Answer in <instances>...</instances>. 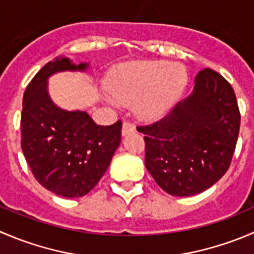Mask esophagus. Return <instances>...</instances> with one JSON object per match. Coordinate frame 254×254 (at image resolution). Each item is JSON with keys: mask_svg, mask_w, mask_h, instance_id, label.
Wrapping results in <instances>:
<instances>
[{"mask_svg": "<svg viewBox=\"0 0 254 254\" xmlns=\"http://www.w3.org/2000/svg\"><path fill=\"white\" fill-rule=\"evenodd\" d=\"M131 132H135V127L132 124H130L129 122H124L123 123V127H122V134L123 136L125 135H129Z\"/></svg>", "mask_w": 254, "mask_h": 254, "instance_id": "34e87169", "label": "esophagus"}]
</instances>
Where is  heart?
Masks as SVG:
<instances>
[{"label": "heart", "mask_w": 254, "mask_h": 254, "mask_svg": "<svg viewBox=\"0 0 254 254\" xmlns=\"http://www.w3.org/2000/svg\"><path fill=\"white\" fill-rule=\"evenodd\" d=\"M186 83L187 72L179 63L132 61L114 68L107 84L115 102L122 105L134 103L137 117L157 120L176 104Z\"/></svg>", "instance_id": "1"}]
</instances>
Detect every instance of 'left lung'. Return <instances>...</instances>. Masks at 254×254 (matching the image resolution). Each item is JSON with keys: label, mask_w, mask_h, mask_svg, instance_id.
Returning a JSON list of instances; mask_svg holds the SVG:
<instances>
[{"label": "left lung", "mask_w": 254, "mask_h": 254, "mask_svg": "<svg viewBox=\"0 0 254 254\" xmlns=\"http://www.w3.org/2000/svg\"><path fill=\"white\" fill-rule=\"evenodd\" d=\"M240 124L231 84L206 68L196 75L192 93L166 117L136 127L145 134V166L170 195L202 192L230 167Z\"/></svg>", "instance_id": "8db88e82"}]
</instances>
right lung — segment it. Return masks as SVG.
<instances>
[{"label": "right lung", "instance_id": "1", "mask_svg": "<svg viewBox=\"0 0 254 254\" xmlns=\"http://www.w3.org/2000/svg\"><path fill=\"white\" fill-rule=\"evenodd\" d=\"M67 57L49 62L34 75L23 94L22 151L37 181L51 192L73 198L87 195L109 167L122 141V122L98 125L87 112L57 107L48 79L59 72H85Z\"/></svg>", "mask_w": 254, "mask_h": 254}]
</instances>
